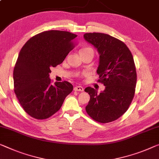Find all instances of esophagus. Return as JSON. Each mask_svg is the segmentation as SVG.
Instances as JSON below:
<instances>
[{
	"instance_id": "34e87169",
	"label": "esophagus",
	"mask_w": 159,
	"mask_h": 159,
	"mask_svg": "<svg viewBox=\"0 0 159 159\" xmlns=\"http://www.w3.org/2000/svg\"><path fill=\"white\" fill-rule=\"evenodd\" d=\"M74 91H84V88L80 86H77L74 87Z\"/></svg>"
}]
</instances>
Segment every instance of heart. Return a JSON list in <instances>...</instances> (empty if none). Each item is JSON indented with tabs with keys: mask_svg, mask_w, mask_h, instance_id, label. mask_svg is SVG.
<instances>
[{
	"mask_svg": "<svg viewBox=\"0 0 159 159\" xmlns=\"http://www.w3.org/2000/svg\"><path fill=\"white\" fill-rule=\"evenodd\" d=\"M87 51H93V49H92L91 48H90V47H84V48H83L80 49V52Z\"/></svg>",
	"mask_w": 159,
	"mask_h": 159,
	"instance_id": "1",
	"label": "heart"
}]
</instances>
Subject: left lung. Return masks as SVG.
<instances>
[{
  "label": "left lung",
  "mask_w": 159,
  "mask_h": 159,
  "mask_svg": "<svg viewBox=\"0 0 159 159\" xmlns=\"http://www.w3.org/2000/svg\"><path fill=\"white\" fill-rule=\"evenodd\" d=\"M84 37L100 55L98 81L106 87L100 93L93 88L85 89L91 97L86 111L97 122L113 121L126 112L134 97L137 75L134 58L124 42L109 35L87 33Z\"/></svg>",
  "instance_id": "1"
}]
</instances>
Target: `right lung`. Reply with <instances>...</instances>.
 I'll use <instances>...</instances> for the list:
<instances>
[{
  "label": "right lung",
  "mask_w": 159,
  "mask_h": 159,
  "mask_svg": "<svg viewBox=\"0 0 159 159\" xmlns=\"http://www.w3.org/2000/svg\"><path fill=\"white\" fill-rule=\"evenodd\" d=\"M75 37L68 31L48 30L30 38L21 48L13 70L14 91L30 116L51 117L72 92L73 85L68 81L52 85L49 73L74 48Z\"/></svg>",
  "instance_id": "add662e5"
}]
</instances>
